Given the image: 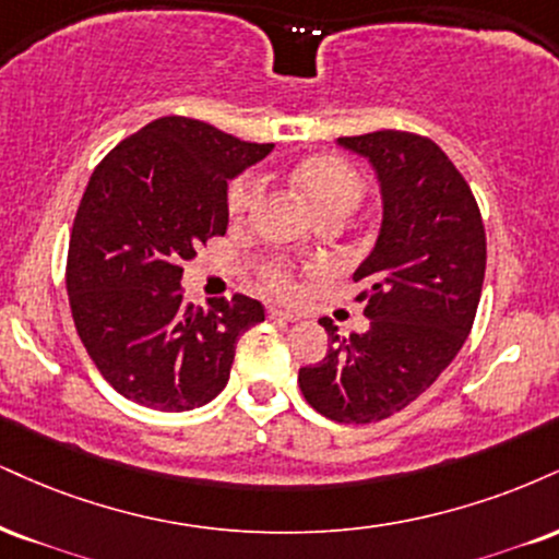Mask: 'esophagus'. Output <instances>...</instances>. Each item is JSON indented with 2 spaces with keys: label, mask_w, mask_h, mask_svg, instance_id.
Returning <instances> with one entry per match:
<instances>
[{
  "label": "esophagus",
  "mask_w": 559,
  "mask_h": 559,
  "mask_svg": "<svg viewBox=\"0 0 559 559\" xmlns=\"http://www.w3.org/2000/svg\"><path fill=\"white\" fill-rule=\"evenodd\" d=\"M267 318H271V320H284V322H297L299 314L297 312H288V309H281V307H271V309H267Z\"/></svg>",
  "instance_id": "esophagus-1"
}]
</instances>
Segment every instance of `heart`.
<instances>
[{"instance_id":"b5f03b06","label":"heart","mask_w":559,"mask_h":559,"mask_svg":"<svg viewBox=\"0 0 559 559\" xmlns=\"http://www.w3.org/2000/svg\"><path fill=\"white\" fill-rule=\"evenodd\" d=\"M292 181L318 215L322 211H331V207L354 211L359 205L361 192H365L359 174L341 156H312L301 160L292 174ZM260 192L262 181L254 174H247V177L234 181L231 190H228V213H231V218H245L252 211ZM265 284L281 294H294V288H297L292 273L281 262L265 265Z\"/></svg>"}]
</instances>
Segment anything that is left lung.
Wrapping results in <instances>:
<instances>
[{"label":"left lung","instance_id":"8db88e82","mask_svg":"<svg viewBox=\"0 0 559 559\" xmlns=\"http://www.w3.org/2000/svg\"><path fill=\"white\" fill-rule=\"evenodd\" d=\"M338 145L367 158L380 185L378 239L354 271L367 286L359 299L369 328L344 338L322 318L328 354L299 369V388L328 419L369 425L419 399L461 352L479 307L487 237L466 179L429 138L380 130Z\"/></svg>","mask_w":559,"mask_h":559}]
</instances>
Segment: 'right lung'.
<instances>
[{
	"mask_svg": "<svg viewBox=\"0 0 559 559\" xmlns=\"http://www.w3.org/2000/svg\"><path fill=\"white\" fill-rule=\"evenodd\" d=\"M273 151L185 117L145 124L106 156L67 254L78 335L109 385L156 412H192L226 388L258 299H185V260L228 226V181Z\"/></svg>",
	"mask_w": 559,
	"mask_h": 559,
	"instance_id": "1",
	"label": "right lung"
}]
</instances>
